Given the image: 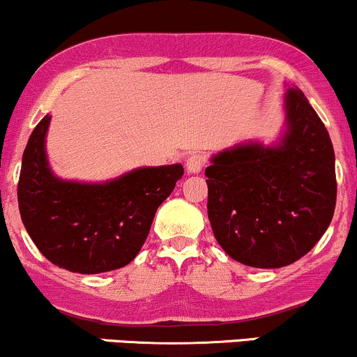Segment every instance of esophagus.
<instances>
[{
	"label": "esophagus",
	"mask_w": 357,
	"mask_h": 357,
	"mask_svg": "<svg viewBox=\"0 0 357 357\" xmlns=\"http://www.w3.org/2000/svg\"><path fill=\"white\" fill-rule=\"evenodd\" d=\"M205 165V158L200 153H192L185 160V167L188 174H200Z\"/></svg>",
	"instance_id": "34e87169"
}]
</instances>
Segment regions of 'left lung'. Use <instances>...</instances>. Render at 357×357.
Instances as JSON below:
<instances>
[{"mask_svg":"<svg viewBox=\"0 0 357 357\" xmlns=\"http://www.w3.org/2000/svg\"><path fill=\"white\" fill-rule=\"evenodd\" d=\"M275 142H244L205 169L213 236L234 261L279 269L324 236L336 207V157L324 123L297 86L286 85Z\"/></svg>","mask_w":357,"mask_h":357,"instance_id":"left-lung-1","label":"left lung"}]
</instances>
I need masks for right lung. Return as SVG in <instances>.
<instances>
[{
	"label": "right lung",
	"instance_id": "add662e5",
	"mask_svg": "<svg viewBox=\"0 0 357 357\" xmlns=\"http://www.w3.org/2000/svg\"><path fill=\"white\" fill-rule=\"evenodd\" d=\"M50 120L45 115L33 130L21 160L18 204L28 236L50 262L70 272L125 267L140 252L183 167H138L105 182L60 178L46 153Z\"/></svg>",
	"mask_w": 357,
	"mask_h": 357
}]
</instances>
